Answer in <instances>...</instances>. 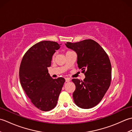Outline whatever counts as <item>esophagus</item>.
Instances as JSON below:
<instances>
[{"label":"esophagus","instance_id":"34e87169","mask_svg":"<svg viewBox=\"0 0 132 132\" xmlns=\"http://www.w3.org/2000/svg\"><path fill=\"white\" fill-rule=\"evenodd\" d=\"M65 80H66V82H70V81L71 80V79H70V78H65Z\"/></svg>","mask_w":132,"mask_h":132}]
</instances>
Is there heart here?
Segmentation results:
<instances>
[{
    "mask_svg": "<svg viewBox=\"0 0 132 132\" xmlns=\"http://www.w3.org/2000/svg\"><path fill=\"white\" fill-rule=\"evenodd\" d=\"M55 54H54V55H53V59H54V57H55Z\"/></svg>",
    "mask_w": 132,
    "mask_h": 132,
    "instance_id": "b5f03b06",
    "label": "heart"
}]
</instances>
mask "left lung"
<instances>
[{"label": "left lung", "instance_id": "obj_1", "mask_svg": "<svg viewBox=\"0 0 132 132\" xmlns=\"http://www.w3.org/2000/svg\"><path fill=\"white\" fill-rule=\"evenodd\" d=\"M65 45L77 53L78 68L85 72L83 81L72 79L76 87L72 94L74 102L81 108H91L99 103L110 86V60L102 47L91 39Z\"/></svg>", "mask_w": 132, "mask_h": 132}]
</instances>
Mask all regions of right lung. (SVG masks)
<instances>
[{"mask_svg": "<svg viewBox=\"0 0 132 132\" xmlns=\"http://www.w3.org/2000/svg\"><path fill=\"white\" fill-rule=\"evenodd\" d=\"M60 47L54 41L39 42L26 53L20 66L21 87L33 104L43 111L56 106L65 82L62 77L53 79L47 70L53 54Z\"/></svg>", "mask_w": 132, "mask_h": 132, "instance_id": "right-lung-1", "label": "right lung"}]
</instances>
